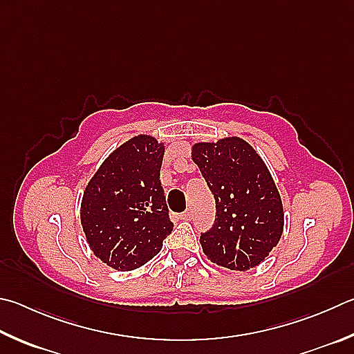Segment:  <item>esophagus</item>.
Returning <instances> with one entry per match:
<instances>
[{
  "label": "esophagus",
  "mask_w": 354,
  "mask_h": 354,
  "mask_svg": "<svg viewBox=\"0 0 354 354\" xmlns=\"http://www.w3.org/2000/svg\"><path fill=\"white\" fill-rule=\"evenodd\" d=\"M192 216H194V212H192V210H185L184 214L179 215V218H181V220H190Z\"/></svg>",
  "instance_id": "34e87169"
}]
</instances>
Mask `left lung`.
<instances>
[{
  "mask_svg": "<svg viewBox=\"0 0 354 354\" xmlns=\"http://www.w3.org/2000/svg\"><path fill=\"white\" fill-rule=\"evenodd\" d=\"M215 198L216 216L199 239L214 265L248 271L265 261L277 246L285 226V212L277 185L265 160L239 136L192 145Z\"/></svg>",
  "mask_w": 354,
  "mask_h": 354,
  "instance_id": "left-lung-1",
  "label": "left lung"
}]
</instances>
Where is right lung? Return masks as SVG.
Instances as JSON below:
<instances>
[{"label":"right lung","mask_w":354,"mask_h":354,"mask_svg":"<svg viewBox=\"0 0 354 354\" xmlns=\"http://www.w3.org/2000/svg\"><path fill=\"white\" fill-rule=\"evenodd\" d=\"M165 147L138 134L110 153L89 179L80 223L89 249L120 272L144 266L171 234L159 171Z\"/></svg>","instance_id":"obj_1"}]
</instances>
